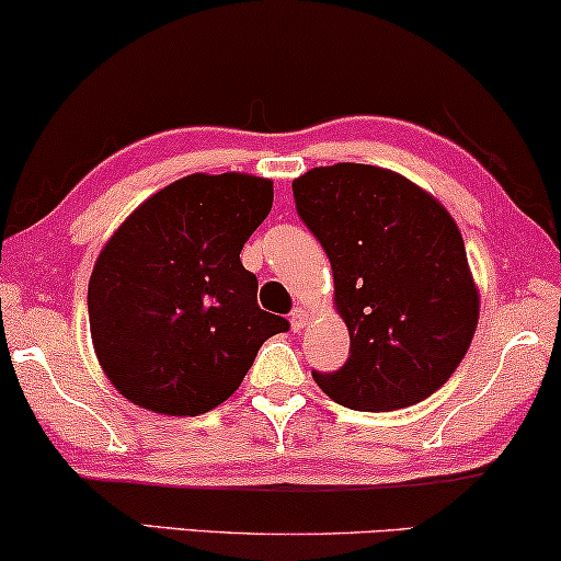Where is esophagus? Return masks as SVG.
Wrapping results in <instances>:
<instances>
[{"label":"esophagus","instance_id":"34e87169","mask_svg":"<svg viewBox=\"0 0 561 561\" xmlns=\"http://www.w3.org/2000/svg\"><path fill=\"white\" fill-rule=\"evenodd\" d=\"M307 322H309V314H307V309L296 307L294 311H290V330H294V332L304 330V327H307Z\"/></svg>","mask_w":561,"mask_h":561}]
</instances>
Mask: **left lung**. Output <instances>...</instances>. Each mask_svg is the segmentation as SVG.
I'll return each mask as SVG.
<instances>
[{
	"mask_svg": "<svg viewBox=\"0 0 561 561\" xmlns=\"http://www.w3.org/2000/svg\"><path fill=\"white\" fill-rule=\"evenodd\" d=\"M298 218L324 247L351 355L319 389L358 412L423 402L469 351L479 319L461 231L433 195L370 164L294 180Z\"/></svg>",
	"mask_w": 561,
	"mask_h": 561,
	"instance_id": "left-lung-1",
	"label": "left lung"
}]
</instances>
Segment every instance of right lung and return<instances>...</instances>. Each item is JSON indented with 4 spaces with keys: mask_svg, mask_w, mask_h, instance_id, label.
I'll return each mask as SVG.
<instances>
[{
    "mask_svg": "<svg viewBox=\"0 0 561 561\" xmlns=\"http://www.w3.org/2000/svg\"><path fill=\"white\" fill-rule=\"evenodd\" d=\"M273 206L252 174H187L151 195L94 263L87 309L113 387L144 410L203 414L229 399L288 322L257 307L239 252Z\"/></svg>",
    "mask_w": 561,
    "mask_h": 561,
    "instance_id": "add662e5",
    "label": "right lung"
}]
</instances>
